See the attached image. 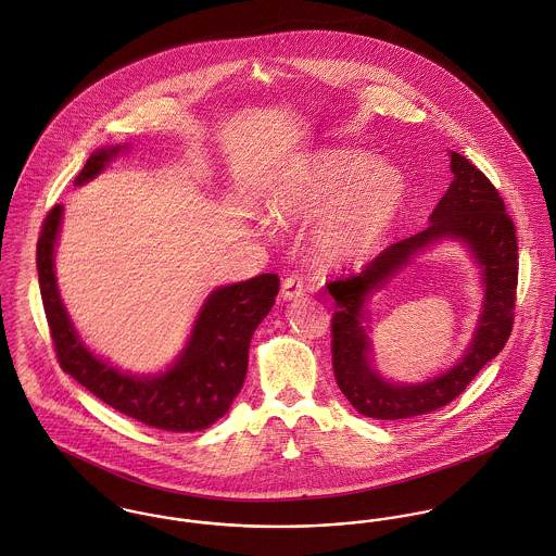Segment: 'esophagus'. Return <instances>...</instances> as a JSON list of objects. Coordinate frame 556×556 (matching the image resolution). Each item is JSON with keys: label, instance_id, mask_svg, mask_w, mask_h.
<instances>
[{"label": "esophagus", "instance_id": "obj_1", "mask_svg": "<svg viewBox=\"0 0 556 556\" xmlns=\"http://www.w3.org/2000/svg\"><path fill=\"white\" fill-rule=\"evenodd\" d=\"M305 294V286H303V279H299L296 275H290L283 279V286H281V296L286 301H294V299H301Z\"/></svg>", "mask_w": 556, "mask_h": 556}]
</instances>
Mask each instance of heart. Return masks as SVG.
I'll use <instances>...</instances> for the list:
<instances>
[{"mask_svg":"<svg viewBox=\"0 0 556 556\" xmlns=\"http://www.w3.org/2000/svg\"><path fill=\"white\" fill-rule=\"evenodd\" d=\"M403 177L356 149H324L307 157L270 198V215L296 222L327 208L315 248L328 262L361 257L399 211Z\"/></svg>","mask_w":556,"mask_h":556,"instance_id":"heart-1","label":"heart"}]
</instances>
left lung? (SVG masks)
I'll list each match as a JSON object with an SVG mask.
<instances>
[{"label":"left lung","instance_id":"obj_1","mask_svg":"<svg viewBox=\"0 0 556 556\" xmlns=\"http://www.w3.org/2000/svg\"><path fill=\"white\" fill-rule=\"evenodd\" d=\"M450 157L454 181L434 206L431 224L383 249L363 273L339 277L326 286L334 299L330 324L334 379L345 399L367 418L403 420L445 407L493 361L511 334L518 286L514 222L491 179L465 155L452 151ZM443 238L467 242L483 266L488 299L475 343L454 370L427 384H390L369 369V341L362 326L364 301L412 254Z\"/></svg>","mask_w":556,"mask_h":556}]
</instances>
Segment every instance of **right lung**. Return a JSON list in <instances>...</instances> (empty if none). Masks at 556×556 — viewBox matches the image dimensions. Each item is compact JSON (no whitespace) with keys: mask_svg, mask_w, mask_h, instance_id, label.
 Masks as SVG:
<instances>
[{"mask_svg":"<svg viewBox=\"0 0 556 556\" xmlns=\"http://www.w3.org/2000/svg\"><path fill=\"white\" fill-rule=\"evenodd\" d=\"M119 147L96 151L74 186L93 179ZM62 204L42 222L38 239L40 294L58 361L80 386L125 416L164 431L191 432L219 420L237 399L248 375L249 341L275 305L279 277L273 273L215 290L200 311L179 361L155 377H136L102 363L78 339L60 299L53 253Z\"/></svg>","mask_w":556,"mask_h":556,"instance_id":"right-lung-1","label":"right lung"}]
</instances>
